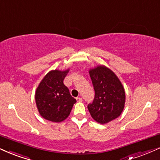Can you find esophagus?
I'll return each mask as SVG.
<instances>
[{"label":"esophagus","mask_w":160,"mask_h":160,"mask_svg":"<svg viewBox=\"0 0 160 160\" xmlns=\"http://www.w3.org/2000/svg\"><path fill=\"white\" fill-rule=\"evenodd\" d=\"M76 101L78 102H82V98H80V97H77V98H76Z\"/></svg>","instance_id":"1"}]
</instances>
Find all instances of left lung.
Instances as JSON below:
<instances>
[{"instance_id": "8db88e82", "label": "left lung", "mask_w": 160, "mask_h": 160, "mask_svg": "<svg viewBox=\"0 0 160 160\" xmlns=\"http://www.w3.org/2000/svg\"><path fill=\"white\" fill-rule=\"evenodd\" d=\"M95 97L88 108L92 118L100 124H106L121 115L125 107V92L116 75L102 65L89 71Z\"/></svg>"}]
</instances>
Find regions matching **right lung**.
I'll return each mask as SVG.
<instances>
[{
  "instance_id": "1",
  "label": "right lung",
  "mask_w": 160,
  "mask_h": 160,
  "mask_svg": "<svg viewBox=\"0 0 160 160\" xmlns=\"http://www.w3.org/2000/svg\"><path fill=\"white\" fill-rule=\"evenodd\" d=\"M69 69L51 70L44 77L35 91V102L39 113L53 122L64 121L70 115L76 100L72 97L64 79Z\"/></svg>"
}]
</instances>
